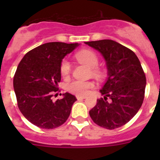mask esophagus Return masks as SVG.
<instances>
[{"label":"esophagus","instance_id":"esophagus-1","mask_svg":"<svg viewBox=\"0 0 160 160\" xmlns=\"http://www.w3.org/2000/svg\"><path fill=\"white\" fill-rule=\"evenodd\" d=\"M76 98H77L78 100H82V99H84V98H86V97H85V96H79V95L76 96Z\"/></svg>","mask_w":160,"mask_h":160}]
</instances>
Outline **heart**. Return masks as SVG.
<instances>
[{
    "label": "heart",
    "instance_id": "obj_1",
    "mask_svg": "<svg viewBox=\"0 0 160 160\" xmlns=\"http://www.w3.org/2000/svg\"><path fill=\"white\" fill-rule=\"evenodd\" d=\"M75 58L79 62L86 65L90 68L92 75L97 78H101L103 76V71L98 65L99 62V58L95 52L90 49H82L77 52L74 55ZM60 73L64 78L70 77L71 73L70 63L66 59H63L60 64ZM94 87V83L90 81H80L74 80L67 85V90L69 92L76 95H86Z\"/></svg>",
    "mask_w": 160,
    "mask_h": 160
}]
</instances>
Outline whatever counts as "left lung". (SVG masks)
Here are the masks:
<instances>
[{"label":"left lung","instance_id":"obj_1","mask_svg":"<svg viewBox=\"0 0 160 160\" xmlns=\"http://www.w3.org/2000/svg\"><path fill=\"white\" fill-rule=\"evenodd\" d=\"M102 54L107 62L108 79L90 111L94 123L108 130L120 128L135 116L145 95L146 76L131 49L112 40L86 42Z\"/></svg>","mask_w":160,"mask_h":160}]
</instances>
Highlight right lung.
Returning <instances> with one entry per match:
<instances>
[{"mask_svg": "<svg viewBox=\"0 0 160 160\" xmlns=\"http://www.w3.org/2000/svg\"><path fill=\"white\" fill-rule=\"evenodd\" d=\"M78 43L49 42L32 49L20 62L13 77V88L20 111L31 123L43 129H53L69 118L74 95L53 102L60 91V64Z\"/></svg>", "mask_w": 160, "mask_h": 160, "instance_id": "add662e5", "label": "right lung"}]
</instances>
